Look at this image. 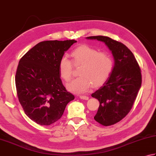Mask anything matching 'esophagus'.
Instances as JSON below:
<instances>
[{
	"mask_svg": "<svg viewBox=\"0 0 156 156\" xmlns=\"http://www.w3.org/2000/svg\"><path fill=\"white\" fill-rule=\"evenodd\" d=\"M80 99H83V100H89V97L87 95H80Z\"/></svg>",
	"mask_w": 156,
	"mask_h": 156,
	"instance_id": "esophagus-1",
	"label": "esophagus"
}]
</instances>
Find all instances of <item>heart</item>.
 Here are the masks:
<instances>
[{"label":"heart","instance_id":"1","mask_svg":"<svg viewBox=\"0 0 156 156\" xmlns=\"http://www.w3.org/2000/svg\"><path fill=\"white\" fill-rule=\"evenodd\" d=\"M72 63L80 66L78 69L79 77L67 84V87L73 93H84L91 87H98L105 82L114 67V61L108 53L98 51L87 45H83L73 50ZM72 61L66 56L61 58L58 64L59 74L65 81L72 78Z\"/></svg>","mask_w":156,"mask_h":156}]
</instances>
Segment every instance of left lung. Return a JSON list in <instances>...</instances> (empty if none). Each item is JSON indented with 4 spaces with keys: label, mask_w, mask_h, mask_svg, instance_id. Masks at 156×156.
<instances>
[{
    "label": "left lung",
    "mask_w": 156,
    "mask_h": 156,
    "mask_svg": "<svg viewBox=\"0 0 156 156\" xmlns=\"http://www.w3.org/2000/svg\"><path fill=\"white\" fill-rule=\"evenodd\" d=\"M87 39L105 43L114 57V67L108 78L91 95L100 101L94 119L104 126L114 125L132 109L142 83L141 70L133 53L123 44L106 36Z\"/></svg>",
    "instance_id": "8db88e82"
}]
</instances>
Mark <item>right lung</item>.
I'll list each match as a JSON object with an SVG mask.
<instances>
[{
	"label": "right lung",
	"instance_id": "1",
	"mask_svg": "<svg viewBox=\"0 0 156 156\" xmlns=\"http://www.w3.org/2000/svg\"><path fill=\"white\" fill-rule=\"evenodd\" d=\"M76 40L44 41L22 56L16 73L20 103L28 117L41 126H50L63 115L74 100L62 83L58 64Z\"/></svg>",
	"mask_w": 156,
	"mask_h": 156
}]
</instances>
